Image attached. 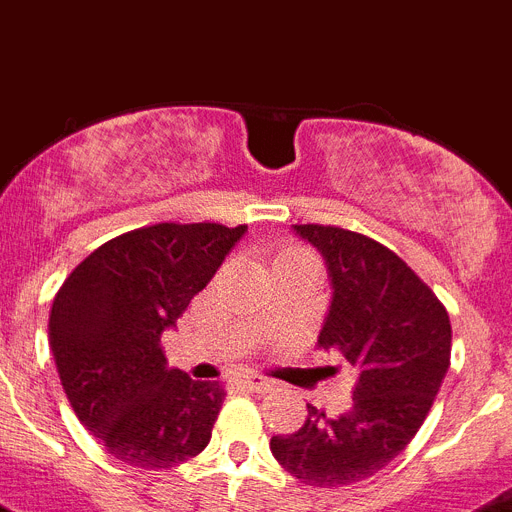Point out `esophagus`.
<instances>
[{
  "label": "esophagus",
  "instance_id": "obj_1",
  "mask_svg": "<svg viewBox=\"0 0 512 512\" xmlns=\"http://www.w3.org/2000/svg\"><path fill=\"white\" fill-rule=\"evenodd\" d=\"M239 385L245 390H252V393H267V390H273V382L257 375H245L239 380Z\"/></svg>",
  "mask_w": 512,
  "mask_h": 512
}]
</instances>
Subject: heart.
I'll return each instance as SVG.
<instances>
[{"instance_id":"b5f03b06","label":"heart","mask_w":512,"mask_h":512,"mask_svg":"<svg viewBox=\"0 0 512 512\" xmlns=\"http://www.w3.org/2000/svg\"><path fill=\"white\" fill-rule=\"evenodd\" d=\"M290 257H311V252L303 250V247H288V250H283L278 255V260H290ZM275 260V262H278Z\"/></svg>"}]
</instances>
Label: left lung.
<instances>
[{
    "label": "left lung",
    "instance_id": "obj_1",
    "mask_svg": "<svg viewBox=\"0 0 512 512\" xmlns=\"http://www.w3.org/2000/svg\"><path fill=\"white\" fill-rule=\"evenodd\" d=\"M324 255L331 306L319 347L354 372L352 408L329 418L306 405L296 434L273 436L270 451L313 487L362 482L393 462L426 421L451 359L444 303L393 250L367 234L296 224Z\"/></svg>",
    "mask_w": 512,
    "mask_h": 512
}]
</instances>
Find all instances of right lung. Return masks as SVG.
Returning a JSON list of instances; mask_svg holds the SVG:
<instances>
[{
    "instance_id": "right-lung-1",
    "label": "right lung",
    "mask_w": 512,
    "mask_h": 512,
    "mask_svg": "<svg viewBox=\"0 0 512 512\" xmlns=\"http://www.w3.org/2000/svg\"><path fill=\"white\" fill-rule=\"evenodd\" d=\"M245 232L214 222L132 229L96 247L55 293L48 334L61 385L119 462L158 472L209 444L227 393L170 370L160 334Z\"/></svg>"
}]
</instances>
